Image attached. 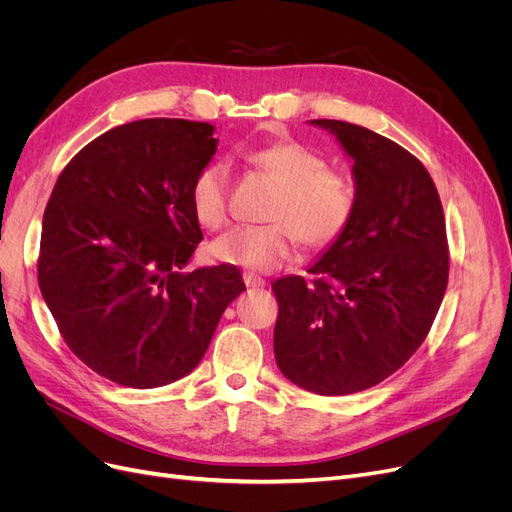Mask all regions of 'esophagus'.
Returning a JSON list of instances; mask_svg holds the SVG:
<instances>
[{"label":"esophagus","mask_w":512,"mask_h":512,"mask_svg":"<svg viewBox=\"0 0 512 512\" xmlns=\"http://www.w3.org/2000/svg\"><path fill=\"white\" fill-rule=\"evenodd\" d=\"M243 282H245L247 288H262V286H265V280H262L260 275H254L250 271L243 273Z\"/></svg>","instance_id":"esophagus-1"}]
</instances>
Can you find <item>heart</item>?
<instances>
[{"instance_id":"1","label":"heart","mask_w":512,"mask_h":512,"mask_svg":"<svg viewBox=\"0 0 512 512\" xmlns=\"http://www.w3.org/2000/svg\"><path fill=\"white\" fill-rule=\"evenodd\" d=\"M247 160L269 173L282 192L271 207L269 224H239L226 230L209 247L211 256L254 271H271L286 262L294 241L305 247H327L342 235L354 213V185L329 170V162L312 147L292 138L260 145L247 153ZM230 168L213 160L198 170L190 185L194 218L205 228H220L228 215Z\"/></svg>"}]
</instances>
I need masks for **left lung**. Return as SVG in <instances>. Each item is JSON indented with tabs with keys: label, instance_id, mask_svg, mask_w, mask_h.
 Wrapping results in <instances>:
<instances>
[{
	"label": "left lung",
	"instance_id": "obj_1",
	"mask_svg": "<svg viewBox=\"0 0 512 512\" xmlns=\"http://www.w3.org/2000/svg\"><path fill=\"white\" fill-rule=\"evenodd\" d=\"M352 160L354 213L307 273L271 284L273 350L305 391L376 386L425 342L448 284L444 211L427 168L404 147L348 121L314 119Z\"/></svg>",
	"mask_w": 512,
	"mask_h": 512
}]
</instances>
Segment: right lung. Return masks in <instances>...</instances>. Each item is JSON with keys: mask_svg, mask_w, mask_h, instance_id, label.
I'll return each instance as SVG.
<instances>
[{"mask_svg": "<svg viewBox=\"0 0 512 512\" xmlns=\"http://www.w3.org/2000/svg\"><path fill=\"white\" fill-rule=\"evenodd\" d=\"M213 132L188 119L123 123L76 153L44 209L42 299L70 350L121 386L188 376L245 290L237 267L183 273L203 241L190 185L218 149Z\"/></svg>", "mask_w": 512, "mask_h": 512, "instance_id": "obj_1", "label": "right lung"}]
</instances>
